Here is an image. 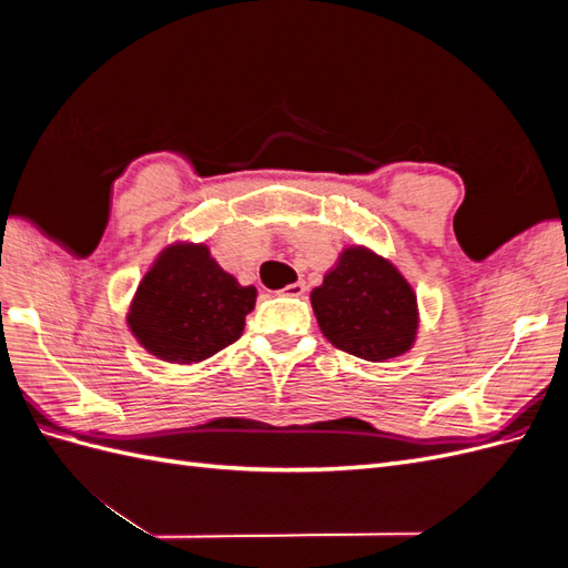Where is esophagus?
I'll return each mask as SVG.
<instances>
[{
  "label": "esophagus",
  "instance_id": "1",
  "mask_svg": "<svg viewBox=\"0 0 568 568\" xmlns=\"http://www.w3.org/2000/svg\"><path fill=\"white\" fill-rule=\"evenodd\" d=\"M305 291H307L305 282H294V284H288V286L284 288V294H286V296H303Z\"/></svg>",
  "mask_w": 568,
  "mask_h": 568
}]
</instances>
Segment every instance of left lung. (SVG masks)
Returning a JSON list of instances; mask_svg holds the SVG:
<instances>
[{"label":"left lung","instance_id":"8db88e82","mask_svg":"<svg viewBox=\"0 0 568 568\" xmlns=\"http://www.w3.org/2000/svg\"><path fill=\"white\" fill-rule=\"evenodd\" d=\"M322 334L336 348L369 363L405 355L417 341L415 288L388 257L351 244L311 291Z\"/></svg>","mask_w":568,"mask_h":568}]
</instances>
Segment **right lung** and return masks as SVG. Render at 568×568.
<instances>
[{
  "label": "right lung",
  "mask_w": 568,
  "mask_h": 568,
  "mask_svg": "<svg viewBox=\"0 0 568 568\" xmlns=\"http://www.w3.org/2000/svg\"><path fill=\"white\" fill-rule=\"evenodd\" d=\"M255 286L239 284L203 242L168 244L136 286L128 329L140 346L170 365H196L244 334Z\"/></svg>",
  "instance_id": "1"
}]
</instances>
